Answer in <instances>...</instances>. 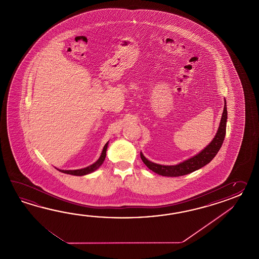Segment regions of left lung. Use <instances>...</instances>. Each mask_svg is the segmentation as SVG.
<instances>
[{"label":"left lung","mask_w":259,"mask_h":259,"mask_svg":"<svg viewBox=\"0 0 259 259\" xmlns=\"http://www.w3.org/2000/svg\"><path fill=\"white\" fill-rule=\"evenodd\" d=\"M227 118H228L227 104H226V100H224V109L220 119V127L218 128L215 137L205 148L203 149L200 153L193 155V157L189 159L184 160L183 162L174 165H160L147 159L142 152H141V158L149 169L154 171V173L161 176L180 177L190 174L193 171L197 170L199 168L207 165L220 151L225 138Z\"/></svg>","instance_id":"8db88e82"}]
</instances>
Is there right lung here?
Instances as JSON below:
<instances>
[{"label": "right lung", "instance_id": "right-lung-1", "mask_svg": "<svg viewBox=\"0 0 259 259\" xmlns=\"http://www.w3.org/2000/svg\"><path fill=\"white\" fill-rule=\"evenodd\" d=\"M108 143H109V141L105 143L99 158L96 162H94L93 165H89V166H86L84 168H80V169H74V170H64V169H58V168H56V169L63 172V173H66V174L73 175V176H84V175H87L90 173H93L94 171L97 170L100 166L102 165V164L104 163L105 156H106V151H107V147H108Z\"/></svg>", "mask_w": 259, "mask_h": 259}]
</instances>
